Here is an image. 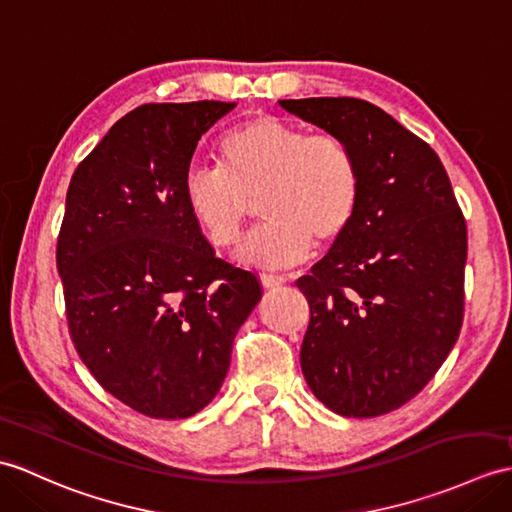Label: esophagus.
<instances>
[{
  "instance_id": "obj_1",
  "label": "esophagus",
  "mask_w": 512,
  "mask_h": 512,
  "mask_svg": "<svg viewBox=\"0 0 512 512\" xmlns=\"http://www.w3.org/2000/svg\"><path fill=\"white\" fill-rule=\"evenodd\" d=\"M261 283H264V288H277V285H283L285 279L283 275H275V272H261Z\"/></svg>"
}]
</instances>
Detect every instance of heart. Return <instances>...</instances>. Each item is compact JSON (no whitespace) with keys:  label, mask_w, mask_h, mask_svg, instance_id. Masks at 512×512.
<instances>
[{"label":"heart","mask_w":512,"mask_h":512,"mask_svg":"<svg viewBox=\"0 0 512 512\" xmlns=\"http://www.w3.org/2000/svg\"><path fill=\"white\" fill-rule=\"evenodd\" d=\"M218 168L185 174L189 216L211 246L233 248L259 196L266 222L248 237L242 259L285 268L349 231L360 207L362 172L353 148L336 133L275 115H255L216 141Z\"/></svg>","instance_id":"b5f03b06"}]
</instances>
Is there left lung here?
I'll return each instance as SVG.
<instances>
[{
  "label": "left lung",
  "mask_w": 512,
  "mask_h": 512,
  "mask_svg": "<svg viewBox=\"0 0 512 512\" xmlns=\"http://www.w3.org/2000/svg\"><path fill=\"white\" fill-rule=\"evenodd\" d=\"M340 135L362 172L355 220L310 275L301 368L342 417L401 408L436 375L465 316L467 222L438 154L358 98L279 100Z\"/></svg>",
  "instance_id": "left-lung-1"
}]
</instances>
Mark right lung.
<instances>
[{
	"mask_svg": "<svg viewBox=\"0 0 512 512\" xmlns=\"http://www.w3.org/2000/svg\"><path fill=\"white\" fill-rule=\"evenodd\" d=\"M233 106L141 104L67 189L56 268L71 342L106 392L152 419H187L218 395L264 292L216 257L183 198L200 137Z\"/></svg>",
	"mask_w": 512,
	"mask_h": 512,
	"instance_id": "right-lung-1",
	"label": "right lung"
}]
</instances>
